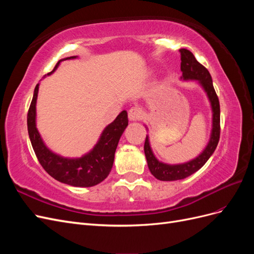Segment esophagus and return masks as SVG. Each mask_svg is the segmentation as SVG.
<instances>
[{
    "label": "esophagus",
    "instance_id": "obj_1",
    "mask_svg": "<svg viewBox=\"0 0 254 254\" xmlns=\"http://www.w3.org/2000/svg\"><path fill=\"white\" fill-rule=\"evenodd\" d=\"M142 118V111L139 108H131L128 111V119L130 121H137Z\"/></svg>",
    "mask_w": 254,
    "mask_h": 254
}]
</instances>
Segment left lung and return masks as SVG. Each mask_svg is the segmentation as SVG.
Here are the masks:
<instances>
[{
  "instance_id": "8db88e82",
  "label": "left lung",
  "mask_w": 254,
  "mask_h": 254,
  "mask_svg": "<svg viewBox=\"0 0 254 254\" xmlns=\"http://www.w3.org/2000/svg\"><path fill=\"white\" fill-rule=\"evenodd\" d=\"M179 52L181 55L182 72L180 79L182 81L196 80L204 91L212 110V129L209 142L205 145L203 150L194 159L179 164H168L159 161L151 149L148 134L146 135L144 152L146 160H147V165L151 175L161 181L181 180L200 170L216 149L220 134V107L216 92L213 87L211 74L202 64L198 63L195 56L189 50L181 49ZM146 129L148 130L147 127Z\"/></svg>"
}]
</instances>
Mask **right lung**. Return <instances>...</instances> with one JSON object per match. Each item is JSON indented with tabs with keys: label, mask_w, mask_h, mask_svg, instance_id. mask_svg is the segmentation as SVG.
Returning a JSON list of instances; mask_svg holds the SVG:
<instances>
[{
	"label": "right lung",
	"mask_w": 254,
	"mask_h": 254,
	"mask_svg": "<svg viewBox=\"0 0 254 254\" xmlns=\"http://www.w3.org/2000/svg\"><path fill=\"white\" fill-rule=\"evenodd\" d=\"M77 56H71L60 59L54 70L48 75L55 72L61 61L76 59ZM47 76V75H45ZM44 76V77H45ZM40 83H37L34 91L32 104L27 114V129L30 143L40 164L50 176L59 182L76 188H90L104 181L111 172L114 161V153L119 141L128 126V115L123 110L109 125H107L99 139L87 153L80 158H67L58 155L51 150L44 143L37 128V98Z\"/></svg>",
	"instance_id": "obj_1"
}]
</instances>
